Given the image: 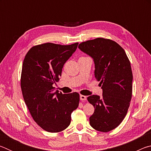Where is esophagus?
Returning a JSON list of instances; mask_svg holds the SVG:
<instances>
[{"label":"esophagus","mask_w":151,"mask_h":151,"mask_svg":"<svg viewBox=\"0 0 151 151\" xmlns=\"http://www.w3.org/2000/svg\"><path fill=\"white\" fill-rule=\"evenodd\" d=\"M80 99L81 101H86V96H85V95H82V94H81Z\"/></svg>","instance_id":"34e87169"}]
</instances>
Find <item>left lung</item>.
I'll return each instance as SVG.
<instances>
[{
  "label": "left lung",
  "mask_w": 151,
  "mask_h": 151,
  "mask_svg": "<svg viewBox=\"0 0 151 151\" xmlns=\"http://www.w3.org/2000/svg\"><path fill=\"white\" fill-rule=\"evenodd\" d=\"M78 48L93 58L94 76L103 89L102 97L93 94L87 98L95 109L90 124L98 131H111L123 121L130 105L131 63L123 48L112 40L97 38L81 42Z\"/></svg>",
  "instance_id": "left-lung-1"
}]
</instances>
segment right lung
<instances>
[{
    "instance_id": "add662e5",
    "label": "right lung",
    "mask_w": 151,
    "mask_h": 151,
    "mask_svg": "<svg viewBox=\"0 0 151 151\" xmlns=\"http://www.w3.org/2000/svg\"><path fill=\"white\" fill-rule=\"evenodd\" d=\"M78 44L44 43L32 47L24 57L20 78L22 96L32 119L47 132L66 129L71 113L78 106V93H59L52 86L59 81L64 65Z\"/></svg>"
}]
</instances>
